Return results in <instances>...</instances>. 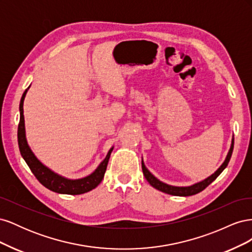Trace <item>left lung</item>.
<instances>
[{"label": "left lung", "mask_w": 252, "mask_h": 252, "mask_svg": "<svg viewBox=\"0 0 252 252\" xmlns=\"http://www.w3.org/2000/svg\"><path fill=\"white\" fill-rule=\"evenodd\" d=\"M233 144H234V139L232 138L230 149H229V151H228V154L226 156V158H225V161L223 162V164L220 165L219 168L215 172H213L211 175H209L208 178H206L203 181L197 182V183H195V184H192L190 186H172V185L166 184V183L157 179L155 175L152 174L146 168V166H145V163H144L143 158H142V170H143V173H144V177H145V179L147 180V182L152 187L159 190V191L165 192L167 194L178 195V196H188V195L196 194V193L201 192L202 190H204L209 184H211V183L215 181L219 177V175L222 173V171L226 168L228 163H229V161H230V158H231V155H232Z\"/></svg>", "instance_id": "obj_1"}]
</instances>
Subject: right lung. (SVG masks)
Returning <instances> with one entry per match:
<instances>
[{
    "label": "right lung",
    "instance_id": "right-lung-1",
    "mask_svg": "<svg viewBox=\"0 0 252 252\" xmlns=\"http://www.w3.org/2000/svg\"><path fill=\"white\" fill-rule=\"evenodd\" d=\"M29 87L24 91L20 102V123L18 127V142L21 156L25 159V162L28 165L30 170H32V172L34 174V177L39 180V182L43 186L48 188L53 192L75 195L85 193L90 191V190L94 189L98 184H100L104 178V174L106 168H107V164L113 147L109 149L107 156H106V158L101 162V164L96 167V169L85 178L75 180L67 179L63 177V175H60L55 171H52L35 157V155L33 154L32 148L29 147V145L27 143L23 105H24V100Z\"/></svg>",
    "mask_w": 252,
    "mask_h": 252
}]
</instances>
